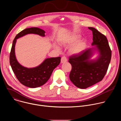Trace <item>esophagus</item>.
Segmentation results:
<instances>
[{"label":"esophagus","instance_id":"obj_1","mask_svg":"<svg viewBox=\"0 0 121 121\" xmlns=\"http://www.w3.org/2000/svg\"><path fill=\"white\" fill-rule=\"evenodd\" d=\"M67 62V58L65 56H63L61 59V63H65Z\"/></svg>","mask_w":121,"mask_h":121}]
</instances>
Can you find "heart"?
<instances>
[{"label": "heart", "instance_id": "heart-1", "mask_svg": "<svg viewBox=\"0 0 121 121\" xmlns=\"http://www.w3.org/2000/svg\"><path fill=\"white\" fill-rule=\"evenodd\" d=\"M80 38L81 36L79 34L73 33L61 39L59 41V43L62 46H69L76 42L71 47L69 51L71 54H78L83 51L86 46V42L85 40H80L78 41ZM55 47L57 49H60L59 47L56 45H55Z\"/></svg>", "mask_w": 121, "mask_h": 121}]
</instances>
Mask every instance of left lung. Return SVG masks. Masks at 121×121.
<instances>
[{"label":"left lung","mask_w":121,"mask_h":121,"mask_svg":"<svg viewBox=\"0 0 121 121\" xmlns=\"http://www.w3.org/2000/svg\"><path fill=\"white\" fill-rule=\"evenodd\" d=\"M92 31L91 48L82 51L78 55L69 58L72 65L69 74L71 81L78 88L85 89L101 81L105 75L111 61L112 51L106 36L93 27H88ZM97 51L99 55L91 60Z\"/></svg>","instance_id":"obj_1"}]
</instances>
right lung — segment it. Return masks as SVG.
<instances>
[{
    "label": "right lung",
    "instance_id": "add662e5",
    "mask_svg": "<svg viewBox=\"0 0 121 121\" xmlns=\"http://www.w3.org/2000/svg\"><path fill=\"white\" fill-rule=\"evenodd\" d=\"M45 31L36 27L27 28L16 36L13 41L9 56V62L16 78L22 85L30 88L39 87L50 78L54 69L59 65L61 57L45 59L40 65L35 67L27 68L21 65L17 61L15 53L17 39L28 34H35L44 37Z\"/></svg>",
    "mask_w": 121,
    "mask_h": 121
}]
</instances>
